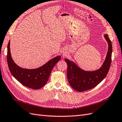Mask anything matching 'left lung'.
<instances>
[{"mask_svg": "<svg viewBox=\"0 0 122 122\" xmlns=\"http://www.w3.org/2000/svg\"><path fill=\"white\" fill-rule=\"evenodd\" d=\"M104 37L108 43V51L104 61L99 69L95 71H85L74 61L65 59L68 66V82L75 91L83 92L92 89L100 83L107 74L112 62V47L108 35L104 34Z\"/></svg>", "mask_w": 122, "mask_h": 122, "instance_id": "left-lung-1", "label": "left lung"}]
</instances>
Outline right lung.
<instances>
[{
	"label": "right lung",
	"instance_id": "1",
	"mask_svg": "<svg viewBox=\"0 0 122 122\" xmlns=\"http://www.w3.org/2000/svg\"><path fill=\"white\" fill-rule=\"evenodd\" d=\"M61 58V55H58L36 69L22 68L16 64L13 60L10 51V41L8 45L7 61L11 74L22 84L32 89H39L45 86L52 69Z\"/></svg>",
	"mask_w": 122,
	"mask_h": 122
}]
</instances>
